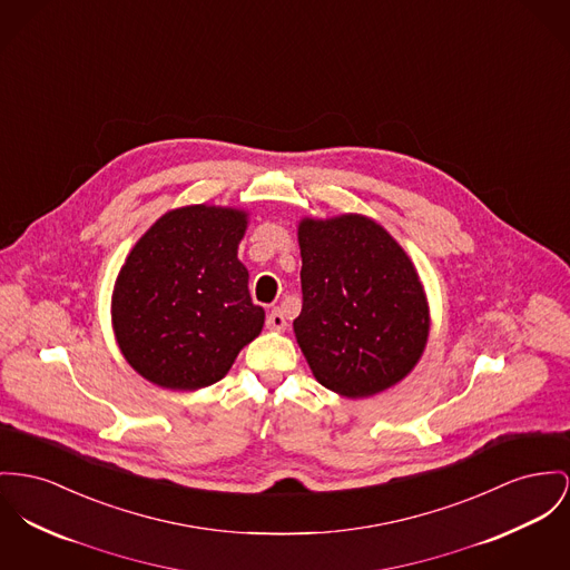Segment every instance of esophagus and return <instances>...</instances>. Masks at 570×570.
Instances as JSON below:
<instances>
[{
    "mask_svg": "<svg viewBox=\"0 0 570 570\" xmlns=\"http://www.w3.org/2000/svg\"><path fill=\"white\" fill-rule=\"evenodd\" d=\"M266 326L269 331H276V333H283L285 328H287V320H285V315H283V311L276 306V308H272L269 311V315H267Z\"/></svg>",
    "mask_w": 570,
    "mask_h": 570,
    "instance_id": "1",
    "label": "esophagus"
}]
</instances>
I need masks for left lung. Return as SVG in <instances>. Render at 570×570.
Returning a JSON list of instances; mask_svg holds the SVG:
<instances>
[{
  "mask_svg": "<svg viewBox=\"0 0 570 570\" xmlns=\"http://www.w3.org/2000/svg\"><path fill=\"white\" fill-rule=\"evenodd\" d=\"M303 311L294 333L313 376L345 397L404 379L430 331L417 272L400 244L365 216L303 220Z\"/></svg>",
  "mask_w": 570,
  "mask_h": 570,
  "instance_id": "8db88e82",
  "label": "left lung"
}]
</instances>
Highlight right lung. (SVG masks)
Listing matches in <instances>:
<instances>
[{
    "label": "right lung",
    "instance_id": "right-lung-1",
    "mask_svg": "<svg viewBox=\"0 0 570 570\" xmlns=\"http://www.w3.org/2000/svg\"><path fill=\"white\" fill-rule=\"evenodd\" d=\"M246 214L191 205L168 212L116 278L112 320L127 363L166 389L209 386L264 326L237 259Z\"/></svg>",
    "mask_w": 570,
    "mask_h": 570
}]
</instances>
